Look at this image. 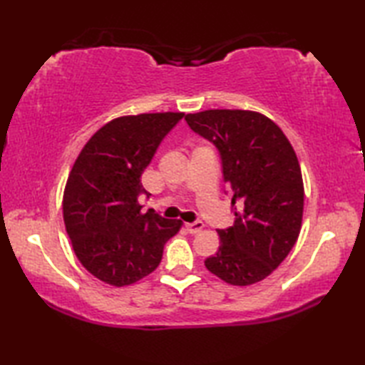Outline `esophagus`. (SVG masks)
<instances>
[{
  "mask_svg": "<svg viewBox=\"0 0 365 365\" xmlns=\"http://www.w3.org/2000/svg\"><path fill=\"white\" fill-rule=\"evenodd\" d=\"M185 229L188 230V234H199L200 230L204 229V224L200 222V221H197V222H190V224H185Z\"/></svg>",
  "mask_w": 365,
  "mask_h": 365,
  "instance_id": "1",
  "label": "esophagus"
}]
</instances>
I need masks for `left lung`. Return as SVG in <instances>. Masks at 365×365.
I'll return each mask as SVG.
<instances>
[{
    "label": "left lung",
    "instance_id": "left-lung-1",
    "mask_svg": "<svg viewBox=\"0 0 365 365\" xmlns=\"http://www.w3.org/2000/svg\"><path fill=\"white\" fill-rule=\"evenodd\" d=\"M185 120L218 149L224 182L234 191L235 222L218 230L221 246L205 267L232 285L259 282L299 235L304 187L297 153L282 130L260 113L208 110Z\"/></svg>",
    "mask_w": 365,
    "mask_h": 365
}]
</instances>
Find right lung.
Here are the masks:
<instances>
[{
    "mask_svg": "<svg viewBox=\"0 0 365 365\" xmlns=\"http://www.w3.org/2000/svg\"><path fill=\"white\" fill-rule=\"evenodd\" d=\"M183 113L123 115L100 128L68 174L63 212L81 265L114 287L138 282L160 265L163 247L182 227L153 210L141 213V183L163 141Z\"/></svg>",
    "mask_w": 365,
    "mask_h": 365,
    "instance_id": "right-lung-1",
    "label": "right lung"
}]
</instances>
